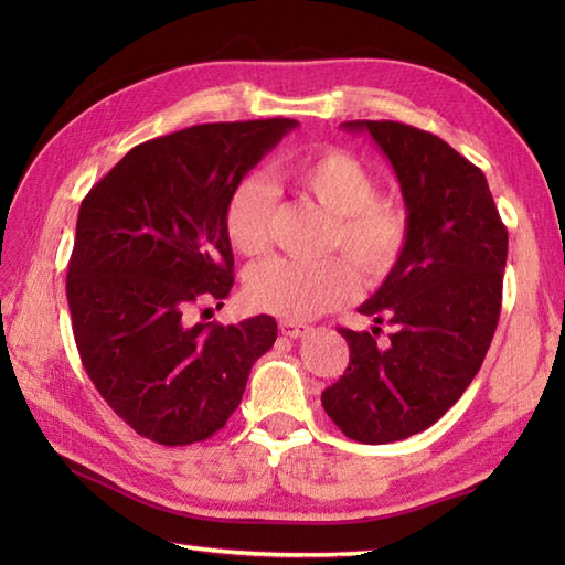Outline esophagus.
Segmentation results:
<instances>
[{
    "label": "esophagus",
    "instance_id": "obj_1",
    "mask_svg": "<svg viewBox=\"0 0 565 565\" xmlns=\"http://www.w3.org/2000/svg\"><path fill=\"white\" fill-rule=\"evenodd\" d=\"M279 330H281V334H286V338L296 340V338H301V334L308 332V326H306V322H298V320H279Z\"/></svg>",
    "mask_w": 565,
    "mask_h": 565
}]
</instances>
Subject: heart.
<instances>
[{"label": "heart", "instance_id": "1", "mask_svg": "<svg viewBox=\"0 0 565 565\" xmlns=\"http://www.w3.org/2000/svg\"><path fill=\"white\" fill-rule=\"evenodd\" d=\"M298 191L328 211L326 249H342L376 284L398 267L411 243V213L405 203L379 196L374 172L342 148H322L286 167ZM274 191L259 174L233 186L225 201L223 231L227 243L245 257H259L271 245ZM350 258V259H351ZM349 259V260H350ZM330 255L316 262L274 257L247 271L249 303L284 320H308L350 301L359 276L354 265Z\"/></svg>", "mask_w": 565, "mask_h": 565}]
</instances>
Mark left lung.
<instances>
[{
    "label": "left lung",
    "mask_w": 565,
    "mask_h": 565,
    "mask_svg": "<svg viewBox=\"0 0 565 565\" xmlns=\"http://www.w3.org/2000/svg\"><path fill=\"white\" fill-rule=\"evenodd\" d=\"M342 126L366 130L393 164L411 243L359 308L376 326L340 328L350 364L320 401L350 439L388 444L435 425L481 369L500 320L508 227L486 174L449 142L398 121ZM383 319L394 332L376 343Z\"/></svg>",
    "instance_id": "obj_1"
}]
</instances>
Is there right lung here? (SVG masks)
<instances>
[{
	"label": "right lung",
	"mask_w": 565,
	"mask_h": 565,
	"mask_svg": "<svg viewBox=\"0 0 565 565\" xmlns=\"http://www.w3.org/2000/svg\"><path fill=\"white\" fill-rule=\"evenodd\" d=\"M296 126L177 130L128 150L84 196L67 264L72 332L94 388L140 437L184 447L215 435L274 344L271 316L189 326L186 310L231 294L225 201Z\"/></svg>",
	"instance_id": "obj_1"
}]
</instances>
